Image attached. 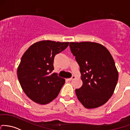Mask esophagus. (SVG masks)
<instances>
[{
	"label": "esophagus",
	"mask_w": 130,
	"mask_h": 130,
	"mask_svg": "<svg viewBox=\"0 0 130 130\" xmlns=\"http://www.w3.org/2000/svg\"><path fill=\"white\" fill-rule=\"evenodd\" d=\"M75 76H72V77L71 78H68L67 80H69V81H71V80H74V79H75Z\"/></svg>",
	"instance_id": "obj_1"
}]
</instances>
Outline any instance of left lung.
I'll return each instance as SVG.
<instances>
[{"label":"left lung","instance_id":"8db88e82","mask_svg":"<svg viewBox=\"0 0 130 130\" xmlns=\"http://www.w3.org/2000/svg\"><path fill=\"white\" fill-rule=\"evenodd\" d=\"M70 48L80 66L83 85L75 90L86 108H95L108 101L118 82V72L111 54L96 42H70Z\"/></svg>","mask_w":130,"mask_h":130}]
</instances>
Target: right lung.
<instances>
[{
    "label": "right lung",
    "instance_id": "obj_1",
    "mask_svg": "<svg viewBox=\"0 0 130 130\" xmlns=\"http://www.w3.org/2000/svg\"><path fill=\"white\" fill-rule=\"evenodd\" d=\"M69 45L68 42L39 41L22 55L17 76L23 91L33 102L45 105L58 96L65 80L52 72L54 57Z\"/></svg>",
    "mask_w": 130,
    "mask_h": 130
}]
</instances>
